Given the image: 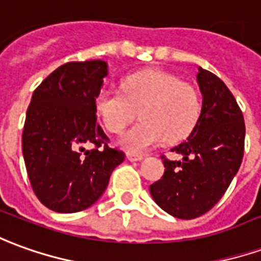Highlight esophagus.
Masks as SVG:
<instances>
[{
  "instance_id": "1",
  "label": "esophagus",
  "mask_w": 261,
  "mask_h": 261,
  "mask_svg": "<svg viewBox=\"0 0 261 261\" xmlns=\"http://www.w3.org/2000/svg\"><path fill=\"white\" fill-rule=\"evenodd\" d=\"M144 156L141 154H136V152H127V160L131 162L134 161H141Z\"/></svg>"
}]
</instances>
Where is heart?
Here are the masks:
<instances>
[{"label":"heart","instance_id":"1","mask_svg":"<svg viewBox=\"0 0 261 261\" xmlns=\"http://www.w3.org/2000/svg\"><path fill=\"white\" fill-rule=\"evenodd\" d=\"M96 109L107 130L121 133L137 117L143 120L120 137L118 143L130 152H144L154 145L187 137L200 114L196 89L175 74L145 70L123 82V90L106 87L96 99Z\"/></svg>","mask_w":261,"mask_h":261}]
</instances>
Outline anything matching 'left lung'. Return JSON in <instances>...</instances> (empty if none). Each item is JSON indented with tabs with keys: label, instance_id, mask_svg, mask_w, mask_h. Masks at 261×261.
Masks as SVG:
<instances>
[{
	"label": "left lung",
	"instance_id": "left-lung-1",
	"mask_svg": "<svg viewBox=\"0 0 261 261\" xmlns=\"http://www.w3.org/2000/svg\"><path fill=\"white\" fill-rule=\"evenodd\" d=\"M200 114L185 141L171 149L181 161L162 156L165 172L149 187L155 203L178 219L211 211L238 174L245 151V120L230 90L209 70L198 67Z\"/></svg>",
	"mask_w": 261,
	"mask_h": 261
}]
</instances>
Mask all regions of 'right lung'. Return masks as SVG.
<instances>
[{"mask_svg": "<svg viewBox=\"0 0 261 261\" xmlns=\"http://www.w3.org/2000/svg\"><path fill=\"white\" fill-rule=\"evenodd\" d=\"M109 74L105 61L69 62L32 94L22 133V154L38 199L59 213L90 207L109 185L124 152L109 147L97 124L96 99ZM92 145L93 150L86 146Z\"/></svg>", "mask_w": 261, "mask_h": 261, "instance_id": "1", "label": "right lung"}]
</instances>
